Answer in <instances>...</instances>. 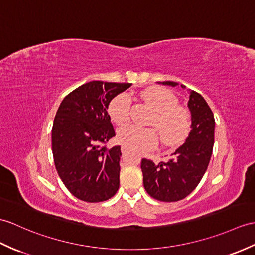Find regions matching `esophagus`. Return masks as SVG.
<instances>
[{
    "label": "esophagus",
    "mask_w": 255,
    "mask_h": 255,
    "mask_svg": "<svg viewBox=\"0 0 255 255\" xmlns=\"http://www.w3.org/2000/svg\"><path fill=\"white\" fill-rule=\"evenodd\" d=\"M122 152L124 153V154H125V153L128 152V147L127 146H122Z\"/></svg>",
    "instance_id": "34e87169"
}]
</instances>
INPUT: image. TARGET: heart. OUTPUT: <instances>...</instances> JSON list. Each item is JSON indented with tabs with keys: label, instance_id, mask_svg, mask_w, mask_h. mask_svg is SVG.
<instances>
[{
	"label": "heart",
	"instance_id": "b5f03b06",
	"mask_svg": "<svg viewBox=\"0 0 255 255\" xmlns=\"http://www.w3.org/2000/svg\"><path fill=\"white\" fill-rule=\"evenodd\" d=\"M141 96L154 110L149 123L157 129L137 125L124 126L117 134L121 143L134 151H147L158 143V134L165 145L173 146L180 143L190 129V115L187 109L177 104L178 98L167 89L156 87L145 89ZM130 109L131 98L128 93L123 92L111 101L109 113L117 125H124L130 118Z\"/></svg>",
	"mask_w": 255,
	"mask_h": 255
}]
</instances>
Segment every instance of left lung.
I'll use <instances>...</instances> for the list:
<instances>
[{"label":"left lung","instance_id":"1","mask_svg":"<svg viewBox=\"0 0 255 255\" xmlns=\"http://www.w3.org/2000/svg\"><path fill=\"white\" fill-rule=\"evenodd\" d=\"M159 84L176 87L175 81ZM188 108L191 113V130L186 142L167 162L155 164L142 158L143 186L152 198L175 202L190 194L208 169L214 145L215 120L210 106L200 93L189 89Z\"/></svg>","mask_w":255,"mask_h":255}]
</instances>
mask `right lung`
<instances>
[{
    "label": "right lung",
    "instance_id": "obj_1",
    "mask_svg": "<svg viewBox=\"0 0 255 255\" xmlns=\"http://www.w3.org/2000/svg\"><path fill=\"white\" fill-rule=\"evenodd\" d=\"M131 84L90 81L64 98L52 127V152L58 176L69 192L86 202L111 199L120 188L121 146L108 149L115 135L109 104Z\"/></svg>",
    "mask_w": 255,
    "mask_h": 255
}]
</instances>
